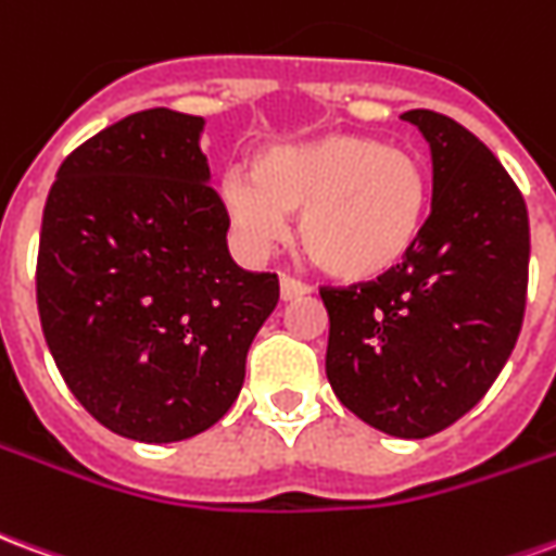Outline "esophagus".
Here are the masks:
<instances>
[{
  "label": "esophagus",
  "mask_w": 556,
  "mask_h": 556,
  "mask_svg": "<svg viewBox=\"0 0 556 556\" xmlns=\"http://www.w3.org/2000/svg\"><path fill=\"white\" fill-rule=\"evenodd\" d=\"M306 291H309V286H306V282H301V279L286 277V274H282V279H279V294H282V301H294V298H303Z\"/></svg>",
  "instance_id": "obj_1"
}]
</instances>
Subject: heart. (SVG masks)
I'll return each instance as SVG.
<instances>
[{
    "label": "heart",
    "mask_w": 556,
    "mask_h": 556,
    "mask_svg": "<svg viewBox=\"0 0 556 556\" xmlns=\"http://www.w3.org/2000/svg\"><path fill=\"white\" fill-rule=\"evenodd\" d=\"M231 226L247 247L265 250L298 217L303 253L349 286L396 274L417 250L431 205V181L408 148L361 134H327L258 154L253 181L223 187Z\"/></svg>",
    "instance_id": "heart-1"
}]
</instances>
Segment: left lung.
<instances>
[{"instance_id": "obj_1", "label": "left lung", "mask_w": 556, "mask_h": 556, "mask_svg": "<svg viewBox=\"0 0 556 556\" xmlns=\"http://www.w3.org/2000/svg\"><path fill=\"white\" fill-rule=\"evenodd\" d=\"M431 148V214L396 274L325 286L327 381L372 429L429 438L509 361L527 303L530 223L501 160L450 115L410 110Z\"/></svg>"}]
</instances>
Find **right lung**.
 Here are the masks:
<instances>
[{
  "instance_id": "right-lung-1",
  "label": "right lung",
  "mask_w": 556,
  "mask_h": 556,
  "mask_svg": "<svg viewBox=\"0 0 556 556\" xmlns=\"http://www.w3.org/2000/svg\"><path fill=\"white\" fill-rule=\"evenodd\" d=\"M199 115L142 110L74 148L38 243V315L67 390L142 443L211 429L243 387L247 351L279 301L226 247Z\"/></svg>"
}]
</instances>
